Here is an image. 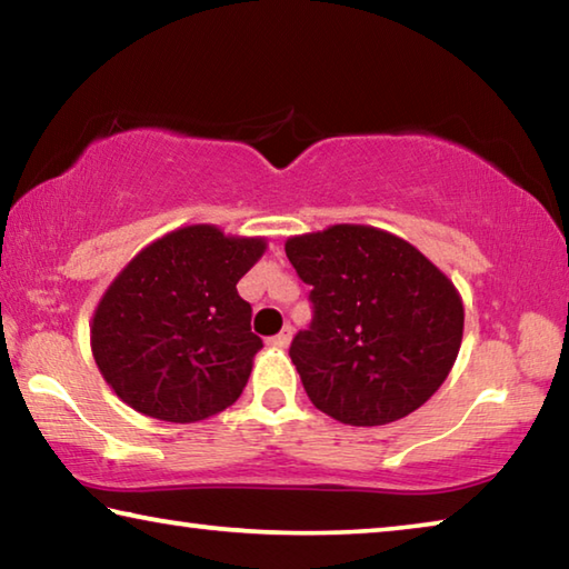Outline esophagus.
I'll return each mask as SVG.
<instances>
[{
    "label": "esophagus",
    "mask_w": 569,
    "mask_h": 569,
    "mask_svg": "<svg viewBox=\"0 0 569 569\" xmlns=\"http://www.w3.org/2000/svg\"><path fill=\"white\" fill-rule=\"evenodd\" d=\"M291 336H293L291 326H283L281 333H276L273 339H268V346H273V349H286V346L291 343Z\"/></svg>",
    "instance_id": "1"
}]
</instances>
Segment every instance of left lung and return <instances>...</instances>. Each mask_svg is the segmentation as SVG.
<instances>
[{"label":"left lung","mask_w":569,"mask_h":569,"mask_svg":"<svg viewBox=\"0 0 569 569\" xmlns=\"http://www.w3.org/2000/svg\"><path fill=\"white\" fill-rule=\"evenodd\" d=\"M286 256L313 288V323L291 361L316 409L381 427L435 397L465 333V303L441 268L409 240L356 223L291 236Z\"/></svg>","instance_id":"obj_1"}]
</instances>
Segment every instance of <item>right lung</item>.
<instances>
[{
  "mask_svg": "<svg viewBox=\"0 0 569 569\" xmlns=\"http://www.w3.org/2000/svg\"><path fill=\"white\" fill-rule=\"evenodd\" d=\"M263 236L218 226L170 230L112 278L90 321L94 363L146 417L192 423L243 393L263 341L236 283L266 253Z\"/></svg>",
  "mask_w": 569,
  "mask_h": 569,
  "instance_id": "obj_1",
  "label": "right lung"
}]
</instances>
